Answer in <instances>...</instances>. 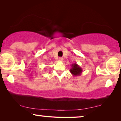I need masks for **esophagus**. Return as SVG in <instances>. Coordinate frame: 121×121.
<instances>
[{
  "mask_svg": "<svg viewBox=\"0 0 121 121\" xmlns=\"http://www.w3.org/2000/svg\"><path fill=\"white\" fill-rule=\"evenodd\" d=\"M59 60L60 61H63V58H62V57H60L59 58Z\"/></svg>",
  "mask_w": 121,
  "mask_h": 121,
  "instance_id": "obj_1",
  "label": "esophagus"
}]
</instances>
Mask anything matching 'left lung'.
<instances>
[{
    "label": "left lung",
    "mask_w": 121,
    "mask_h": 121,
    "mask_svg": "<svg viewBox=\"0 0 121 121\" xmlns=\"http://www.w3.org/2000/svg\"><path fill=\"white\" fill-rule=\"evenodd\" d=\"M70 72L73 76H79L82 73V69L77 63H73L71 65Z\"/></svg>",
    "instance_id": "8db88e82"
}]
</instances>
